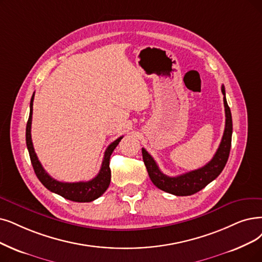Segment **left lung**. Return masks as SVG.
Returning a JSON list of instances; mask_svg holds the SVG:
<instances>
[{"instance_id":"left-lung-1","label":"left lung","mask_w":262,"mask_h":262,"mask_svg":"<svg viewBox=\"0 0 262 262\" xmlns=\"http://www.w3.org/2000/svg\"><path fill=\"white\" fill-rule=\"evenodd\" d=\"M222 92L224 95V105L226 113L225 131L222 142L219 144V147L214 155L213 159L204 166L175 177L167 176L160 171L159 166L157 165L152 157L146 151L145 148H142L143 160L146 169H147L148 175L152 184L156 187H158L159 189L175 195H191L200 191L206 185L213 182L224 170L229 158L230 148H231L232 117L231 111H230L226 100V91L224 85L222 86Z\"/></svg>"}]
</instances>
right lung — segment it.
<instances>
[{
  "mask_svg": "<svg viewBox=\"0 0 262 262\" xmlns=\"http://www.w3.org/2000/svg\"><path fill=\"white\" fill-rule=\"evenodd\" d=\"M33 100L34 93L30 102V115L27 122L26 129V142L27 147L29 150L31 163L33 165L34 172L37 176L39 182L43 184L48 190L55 192L61 196H63L68 200L74 202H91L101 196L110 186L111 183V169H110V158L111 155L116 148V146L119 144L123 137L118 138L116 141H114L108 145L105 152H104L103 161L99 174L88 182H78V183H63L59 182L52 177L44 170L40 162L38 161L37 156L34 151L32 139H31V123H32V113H33Z\"/></svg>",
  "mask_w": 262,
  "mask_h": 262,
  "instance_id": "1",
  "label": "right lung"
}]
</instances>
